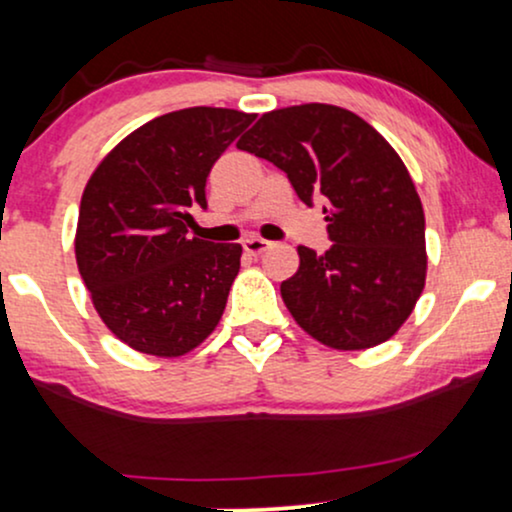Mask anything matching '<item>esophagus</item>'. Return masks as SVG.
Returning <instances> with one entry per match:
<instances>
[{"instance_id":"esophagus-1","label":"esophagus","mask_w":512,"mask_h":512,"mask_svg":"<svg viewBox=\"0 0 512 512\" xmlns=\"http://www.w3.org/2000/svg\"><path fill=\"white\" fill-rule=\"evenodd\" d=\"M269 245L272 243H267V240H262V238H248L243 243V250L248 252V255H262L264 250H269Z\"/></svg>"}]
</instances>
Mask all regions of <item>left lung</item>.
Wrapping results in <instances>:
<instances>
[{"mask_svg": "<svg viewBox=\"0 0 512 512\" xmlns=\"http://www.w3.org/2000/svg\"><path fill=\"white\" fill-rule=\"evenodd\" d=\"M286 173L301 197L325 199L332 248H298L281 298L310 337L339 351L383 344L426 284V219L397 151L366 120L327 103L264 113L238 142Z\"/></svg>", "mask_w": 512, "mask_h": 512, "instance_id": "8db88e82", "label": "left lung"}]
</instances>
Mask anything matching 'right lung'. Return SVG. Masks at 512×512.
Wrapping results in <instances>:
<instances>
[{
	"label": "right lung",
	"mask_w": 512,
	"mask_h": 512,
	"mask_svg": "<svg viewBox=\"0 0 512 512\" xmlns=\"http://www.w3.org/2000/svg\"><path fill=\"white\" fill-rule=\"evenodd\" d=\"M255 115L185 108L134 129L86 182L76 264L93 308L149 356L192 351L219 325L243 248L187 236L209 170Z\"/></svg>",
	"instance_id": "obj_1"
}]
</instances>
